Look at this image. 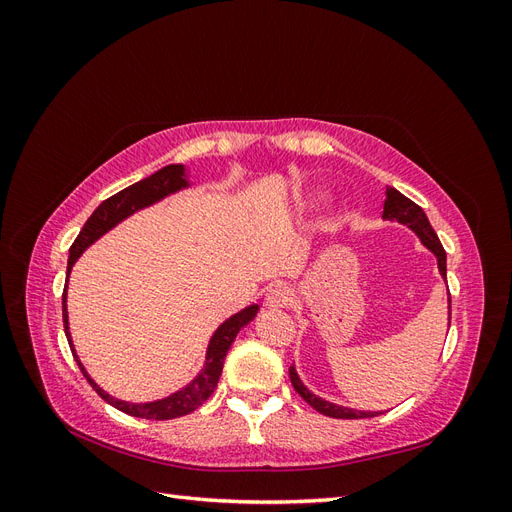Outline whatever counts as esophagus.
Instances as JSON below:
<instances>
[{"label": "esophagus", "instance_id": "esophagus-1", "mask_svg": "<svg viewBox=\"0 0 512 512\" xmlns=\"http://www.w3.org/2000/svg\"><path fill=\"white\" fill-rule=\"evenodd\" d=\"M265 303L269 309H282V307H288L292 303V290L288 286H282L277 284L273 288H269L267 297H265Z\"/></svg>", "mask_w": 512, "mask_h": 512}]
</instances>
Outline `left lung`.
Listing matches in <instances>:
<instances>
[{
  "mask_svg": "<svg viewBox=\"0 0 512 512\" xmlns=\"http://www.w3.org/2000/svg\"><path fill=\"white\" fill-rule=\"evenodd\" d=\"M384 194H386V198H384L382 220L399 222V224L408 226L414 232V235L421 239V243L427 247V250L433 256H436L438 271L442 275V280L446 282V252H444V247H442V243L436 235V230L431 228L425 211L418 207L416 203H412L410 198H406L404 194L397 192L395 188H386ZM448 327H451V294H448ZM288 374H290V382L294 386V391H297L316 412H320L324 416H331V418H369V416L382 414V412H365V410L346 408V406H339V404H333V401L318 397L316 393L309 391L307 386L303 384V380L299 378L294 365L288 369Z\"/></svg>",
  "mask_w": 512,
  "mask_h": 512,
  "instance_id": "left-lung-1",
  "label": "left lung"
}]
</instances>
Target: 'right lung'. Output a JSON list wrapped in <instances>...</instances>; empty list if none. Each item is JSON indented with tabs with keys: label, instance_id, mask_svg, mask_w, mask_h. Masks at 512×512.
<instances>
[{
	"label": "right lung",
	"instance_id": "1",
	"mask_svg": "<svg viewBox=\"0 0 512 512\" xmlns=\"http://www.w3.org/2000/svg\"><path fill=\"white\" fill-rule=\"evenodd\" d=\"M190 185L192 183L188 179V168H185L183 164H168V166L160 168L158 173H153L151 177L130 185V188L117 192L111 198H106L104 203L94 213H91V218L85 222L83 230L79 232V237H76V241L70 247L68 280H70V271L74 267V262L81 258V254L91 243H96L102 235H106L108 230L115 228L126 218H130V215H134L136 211L156 205L170 194L188 190ZM66 301H68V284L64 288V297H61V307H64V329H66L70 350L74 354V361L79 363L87 382L94 386V391L106 401V404H111L113 408L126 412L130 416L151 418V421H168V418H179V416L194 412L198 406H203V401H207L209 395L215 391V386H218L226 352L230 350L232 342H235L237 333L245 327V324H250L256 318L258 309H260L258 305L245 307V309H241V312L226 318L220 327L215 329V333L209 339L207 352H205V365L198 371V376L190 384H185L183 389L170 393L168 397H162L156 401H145V404H132V401H123V399L108 395L102 386H98V382L87 374V369L83 367L79 354H76L74 344H72Z\"/></svg>",
	"mask_w": 512,
	"mask_h": 512
}]
</instances>
